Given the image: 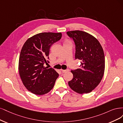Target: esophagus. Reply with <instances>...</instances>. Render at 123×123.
<instances>
[{"label":"esophagus","mask_w":123,"mask_h":123,"mask_svg":"<svg viewBox=\"0 0 123 123\" xmlns=\"http://www.w3.org/2000/svg\"><path fill=\"white\" fill-rule=\"evenodd\" d=\"M61 70L62 71V72L63 73H66V72H68V71H69V69H66V70L61 69Z\"/></svg>","instance_id":"obj_1"}]
</instances>
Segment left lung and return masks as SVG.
I'll return each mask as SVG.
<instances>
[{
  "label": "left lung",
  "instance_id": "1",
  "mask_svg": "<svg viewBox=\"0 0 123 123\" xmlns=\"http://www.w3.org/2000/svg\"><path fill=\"white\" fill-rule=\"evenodd\" d=\"M76 45L75 58L81 60L80 68L72 70L70 88L78 93H88L100 84L105 70V56L99 41L92 35L81 31H67Z\"/></svg>",
  "mask_w": 123,
  "mask_h": 123
}]
</instances>
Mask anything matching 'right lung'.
I'll use <instances>...</instances> for the list:
<instances>
[{
	"label": "right lung",
	"mask_w": 123,
	"mask_h": 123,
	"mask_svg": "<svg viewBox=\"0 0 123 123\" xmlns=\"http://www.w3.org/2000/svg\"><path fill=\"white\" fill-rule=\"evenodd\" d=\"M62 37L61 33H41L29 38L20 54L18 70L23 85L31 93L43 95L53 89L59 74L47 63L50 47Z\"/></svg>",
	"instance_id": "right-lung-1"
}]
</instances>
